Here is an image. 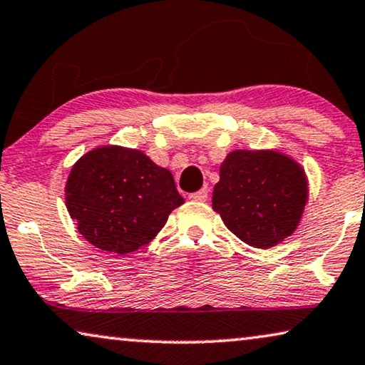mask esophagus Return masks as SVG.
<instances>
[{
    "instance_id": "34e87169",
    "label": "esophagus",
    "mask_w": 365,
    "mask_h": 365,
    "mask_svg": "<svg viewBox=\"0 0 365 365\" xmlns=\"http://www.w3.org/2000/svg\"><path fill=\"white\" fill-rule=\"evenodd\" d=\"M188 198L192 200V202H205V200L208 198V190L207 188H202V190H198V192L190 193Z\"/></svg>"
}]
</instances>
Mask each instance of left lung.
<instances>
[{
    "mask_svg": "<svg viewBox=\"0 0 365 365\" xmlns=\"http://www.w3.org/2000/svg\"><path fill=\"white\" fill-rule=\"evenodd\" d=\"M309 200L304 168L278 148L230 152L212 207L243 243L273 248L296 232Z\"/></svg>",
    "mask_w": 365,
    "mask_h": 365,
    "instance_id": "obj_1",
    "label": "left lung"
}]
</instances>
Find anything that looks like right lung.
Segmentation results:
<instances>
[{
	"mask_svg": "<svg viewBox=\"0 0 365 365\" xmlns=\"http://www.w3.org/2000/svg\"><path fill=\"white\" fill-rule=\"evenodd\" d=\"M66 208L78 232L107 253L127 255L150 243L168 215L185 203L170 170L138 148L101 145L71 168Z\"/></svg>",
	"mask_w": 365,
	"mask_h": 365,
	"instance_id": "1",
	"label": "right lung"
}]
</instances>
